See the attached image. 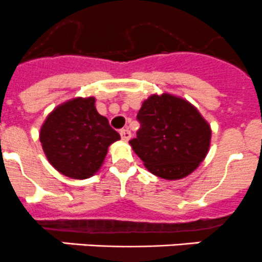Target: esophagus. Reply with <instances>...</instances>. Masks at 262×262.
Returning a JSON list of instances; mask_svg holds the SVG:
<instances>
[{"instance_id": "obj_1", "label": "esophagus", "mask_w": 262, "mask_h": 262, "mask_svg": "<svg viewBox=\"0 0 262 262\" xmlns=\"http://www.w3.org/2000/svg\"><path fill=\"white\" fill-rule=\"evenodd\" d=\"M120 135L121 137H122V140H125V141H128V140L131 139V131L128 130V128H122V130L120 131Z\"/></svg>"}]
</instances>
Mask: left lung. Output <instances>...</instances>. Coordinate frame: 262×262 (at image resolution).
Segmentation results:
<instances>
[{"instance_id":"obj_1","label":"left lung","mask_w":262,"mask_h":262,"mask_svg":"<svg viewBox=\"0 0 262 262\" xmlns=\"http://www.w3.org/2000/svg\"><path fill=\"white\" fill-rule=\"evenodd\" d=\"M136 118L140 128L130 144L152 174L180 180L205 159L210 126L187 100L167 93L154 94L142 103Z\"/></svg>"}]
</instances>
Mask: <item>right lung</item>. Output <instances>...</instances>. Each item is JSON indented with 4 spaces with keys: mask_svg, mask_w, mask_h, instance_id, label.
<instances>
[{
    "mask_svg": "<svg viewBox=\"0 0 262 262\" xmlns=\"http://www.w3.org/2000/svg\"><path fill=\"white\" fill-rule=\"evenodd\" d=\"M105 117L95 110V98H75L58 105L40 128L48 162L75 180L92 177L102 167L108 146L120 140Z\"/></svg>",
    "mask_w": 262,
    "mask_h": 262,
    "instance_id": "add662e5",
    "label": "right lung"
}]
</instances>
